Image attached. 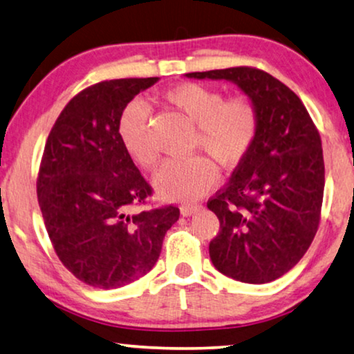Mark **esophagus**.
Wrapping results in <instances>:
<instances>
[{
    "label": "esophagus",
    "instance_id": "34e87169",
    "mask_svg": "<svg viewBox=\"0 0 354 354\" xmlns=\"http://www.w3.org/2000/svg\"><path fill=\"white\" fill-rule=\"evenodd\" d=\"M200 209V207H197V205H183L181 207V214L183 216H192V214H195L197 213V211Z\"/></svg>",
    "mask_w": 354,
    "mask_h": 354
}]
</instances>
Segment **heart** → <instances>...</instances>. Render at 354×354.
<instances>
[{
	"instance_id": "b5f03b06",
	"label": "heart",
	"mask_w": 354,
	"mask_h": 354,
	"mask_svg": "<svg viewBox=\"0 0 354 354\" xmlns=\"http://www.w3.org/2000/svg\"><path fill=\"white\" fill-rule=\"evenodd\" d=\"M162 100L189 122L197 127L194 147L203 149L218 165L235 168L254 145L259 114L251 98L240 95L224 100L216 88L184 82L162 93ZM147 108L131 103L120 119L119 133L129 156L141 167L152 168L159 160L147 136ZM207 157L170 160L154 176V187L162 198L171 202H194L213 186L218 176L216 165Z\"/></svg>"
}]
</instances>
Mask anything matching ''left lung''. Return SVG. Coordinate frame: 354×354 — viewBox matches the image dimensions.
<instances>
[{"label": "left lung", "instance_id": "obj_1", "mask_svg": "<svg viewBox=\"0 0 354 354\" xmlns=\"http://www.w3.org/2000/svg\"><path fill=\"white\" fill-rule=\"evenodd\" d=\"M186 77L224 79L256 104L254 145L208 202L221 223L209 257L236 281L270 283L302 259L318 230L324 194L318 130L297 95L266 71L239 66Z\"/></svg>", "mask_w": 354, "mask_h": 354}]
</instances>
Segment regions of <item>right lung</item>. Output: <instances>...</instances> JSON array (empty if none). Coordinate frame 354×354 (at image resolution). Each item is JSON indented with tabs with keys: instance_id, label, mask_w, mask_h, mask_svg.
Wrapping results in <instances>:
<instances>
[{
	"instance_id": "obj_1",
	"label": "right lung",
	"mask_w": 354,
	"mask_h": 354,
	"mask_svg": "<svg viewBox=\"0 0 354 354\" xmlns=\"http://www.w3.org/2000/svg\"><path fill=\"white\" fill-rule=\"evenodd\" d=\"M157 81L113 79L86 88L46 141L38 202L47 234L63 266L93 288H122L146 275L179 218L176 207L131 213L152 191L120 140V118Z\"/></svg>"
}]
</instances>
